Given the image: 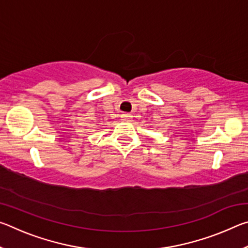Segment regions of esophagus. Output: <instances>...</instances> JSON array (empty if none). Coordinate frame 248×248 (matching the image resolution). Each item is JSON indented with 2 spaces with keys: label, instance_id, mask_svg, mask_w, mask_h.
Segmentation results:
<instances>
[{
  "label": "esophagus",
  "instance_id": "1",
  "mask_svg": "<svg viewBox=\"0 0 248 248\" xmlns=\"http://www.w3.org/2000/svg\"><path fill=\"white\" fill-rule=\"evenodd\" d=\"M132 117L133 116L131 114H128V112H124V114L121 115V120H124V121H131Z\"/></svg>",
  "mask_w": 248,
  "mask_h": 248
}]
</instances>
